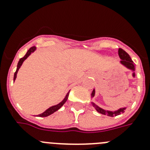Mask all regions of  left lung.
<instances>
[{"instance_id":"8db88e82","label":"left lung","mask_w":150,"mask_h":150,"mask_svg":"<svg viewBox=\"0 0 150 150\" xmlns=\"http://www.w3.org/2000/svg\"><path fill=\"white\" fill-rule=\"evenodd\" d=\"M119 55H120V58L121 59V61H120V64H121L122 65L125 66V67H126V68L129 69L131 71H132L133 74H132V76L133 77H135V73H134V64L133 61L131 59V57L129 56L128 53H127L126 52L123 50L122 49H119ZM95 89H93L92 92H91V98H93L95 96ZM91 105L95 107V109L97 111L103 115H107L108 116H118V115H120L121 113H123L125 112V110L126 109V107H122V108H120L117 110L115 111H110V110H106L102 109L100 108V107H98V105L93 103V102H91Z\"/></svg>"}]
</instances>
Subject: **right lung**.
Segmentation results:
<instances>
[{
	"label": "right lung",
	"mask_w": 150,
	"mask_h": 150,
	"mask_svg": "<svg viewBox=\"0 0 150 150\" xmlns=\"http://www.w3.org/2000/svg\"><path fill=\"white\" fill-rule=\"evenodd\" d=\"M36 50V47L35 46H33V47H31V48L29 49L28 50L27 53L25 54V55L23 57V58H22V59H19V61H18V64H17V68H16V71L15 74H14V78H13V81H15L16 79V75H17V73H18V70H19V68L21 67V66H22V63L24 62V61L26 59H27L28 57L29 56V55H30V54L32 53V52H34V51ZM69 93H70V91L67 92V94L66 95L65 98L63 99V100H62V102H60L59 104H58L57 105H54L52 106V107H50V108H48V109L46 110L45 112H43V113H41V114L38 115L39 116H41V117H46V116H50V115L52 114L53 112H55V111H57L58 110H59L61 108V107H62V106L64 105V104L65 103L66 101H67V98H68V95H69Z\"/></svg>",
	"instance_id": "obj_1"
}]
</instances>
